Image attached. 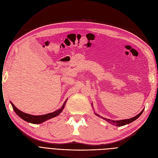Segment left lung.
I'll list each match as a JSON object with an SVG mask.
<instances>
[{
	"mask_svg": "<svg viewBox=\"0 0 158 158\" xmlns=\"http://www.w3.org/2000/svg\"><path fill=\"white\" fill-rule=\"evenodd\" d=\"M143 112V110L142 111V112H141L140 114H138L137 115H136L135 117H133V118H128V119H124V120H110V119H107V118H103V117H101L102 118L105 119V120H106V121H108V123H112L113 125H115V126H124V125H126V124H129V123H131L133 122L134 120H135L136 118H138L139 117H140V116L141 115V114H142ZM95 114H96L97 116L100 117L98 114H96V113H95Z\"/></svg>",
	"mask_w": 158,
	"mask_h": 158,
	"instance_id": "1",
	"label": "left lung"
}]
</instances>
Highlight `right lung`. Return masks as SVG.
Returning <instances> with one entry per match:
<instances>
[{"label": "right lung", "mask_w": 158, "mask_h": 158, "mask_svg": "<svg viewBox=\"0 0 158 158\" xmlns=\"http://www.w3.org/2000/svg\"><path fill=\"white\" fill-rule=\"evenodd\" d=\"M66 101L67 100H66V101L64 102L63 105L62 106V107L59 110H56L54 112L50 113V114L43 115H30V114H27L26 113H24V112H22V111L19 110L18 108H16L15 107V106L11 103V105L13 106V110H15V113L18 116H19L20 118H22L23 120H25V121H27V122L32 123V124H40V123H43L44 121H45V120H46L50 119L51 118L56 117L58 115H59L60 114V112L63 110V109L65 106V105H66Z\"/></svg>", "instance_id": "obj_1"}]
</instances>
